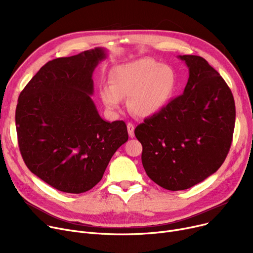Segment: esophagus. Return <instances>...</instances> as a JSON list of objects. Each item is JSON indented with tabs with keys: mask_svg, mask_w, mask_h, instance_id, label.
Masks as SVG:
<instances>
[{
	"mask_svg": "<svg viewBox=\"0 0 253 253\" xmlns=\"http://www.w3.org/2000/svg\"><path fill=\"white\" fill-rule=\"evenodd\" d=\"M127 130H128V134L130 137H134V125L132 123L127 124Z\"/></svg>",
	"mask_w": 253,
	"mask_h": 253,
	"instance_id": "obj_1",
	"label": "esophagus"
}]
</instances>
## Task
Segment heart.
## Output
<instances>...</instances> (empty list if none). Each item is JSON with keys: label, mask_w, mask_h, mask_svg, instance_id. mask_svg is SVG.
I'll return each mask as SVG.
<instances>
[{"label": "heart", "mask_w": 253, "mask_h": 253, "mask_svg": "<svg viewBox=\"0 0 253 253\" xmlns=\"http://www.w3.org/2000/svg\"><path fill=\"white\" fill-rule=\"evenodd\" d=\"M110 87L101 90V98L110 111L120 109L122 98L136 116L148 118L160 113L173 96L176 75L169 65L152 58H139L115 65L109 75Z\"/></svg>", "instance_id": "b5f03b06"}]
</instances>
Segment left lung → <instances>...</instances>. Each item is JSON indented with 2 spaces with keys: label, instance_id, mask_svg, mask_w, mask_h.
<instances>
[{
  "label": "left lung",
  "instance_id": "left-lung-1",
  "mask_svg": "<svg viewBox=\"0 0 253 253\" xmlns=\"http://www.w3.org/2000/svg\"><path fill=\"white\" fill-rule=\"evenodd\" d=\"M178 58L189 68L183 93L134 131L148 176L169 191L190 189L218 170L236 119L232 91L220 75L201 56Z\"/></svg>",
  "mask_w": 253,
  "mask_h": 253
}]
</instances>
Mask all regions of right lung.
<instances>
[{
    "label": "right lung",
    "mask_w": 253,
    "mask_h": 253,
    "mask_svg": "<svg viewBox=\"0 0 253 253\" xmlns=\"http://www.w3.org/2000/svg\"><path fill=\"white\" fill-rule=\"evenodd\" d=\"M108 56L94 48L42 66L21 91L15 122L23 161L35 175L71 194L91 190L128 140L123 121L106 122L91 95L93 72Z\"/></svg>",
    "instance_id": "obj_1"
}]
</instances>
